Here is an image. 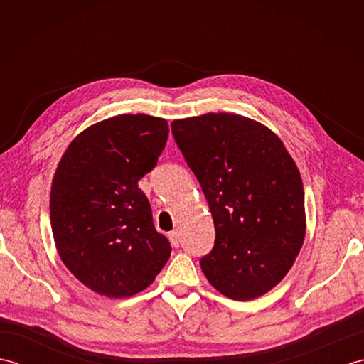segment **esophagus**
Returning a JSON list of instances; mask_svg holds the SVG:
<instances>
[{"label": "esophagus", "mask_w": 364, "mask_h": 364, "mask_svg": "<svg viewBox=\"0 0 364 364\" xmlns=\"http://www.w3.org/2000/svg\"><path fill=\"white\" fill-rule=\"evenodd\" d=\"M168 241L170 242H172V245L173 247H178V245H180V233H178V231L176 230H173V231H170V233H168Z\"/></svg>", "instance_id": "esophagus-1"}]
</instances>
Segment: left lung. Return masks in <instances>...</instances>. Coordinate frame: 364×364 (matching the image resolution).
Segmentation results:
<instances>
[{"label": "left lung", "instance_id": "8db88e82", "mask_svg": "<svg viewBox=\"0 0 364 364\" xmlns=\"http://www.w3.org/2000/svg\"><path fill=\"white\" fill-rule=\"evenodd\" d=\"M172 134L197 176L215 242L200 266L223 296L252 300L289 272L304 245L300 172L272 129L231 112L172 122Z\"/></svg>", "mask_w": 364, "mask_h": 364}]
</instances>
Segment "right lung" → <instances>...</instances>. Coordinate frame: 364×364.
I'll return each instance as SVG.
<instances>
[{
	"mask_svg": "<svg viewBox=\"0 0 364 364\" xmlns=\"http://www.w3.org/2000/svg\"><path fill=\"white\" fill-rule=\"evenodd\" d=\"M167 136L166 119L114 115L81 131L54 172V244L67 269L100 296L123 299L149 288L172 252L137 186Z\"/></svg>",
	"mask_w": 364,
	"mask_h": 364,
	"instance_id": "right-lung-1",
	"label": "right lung"
}]
</instances>
